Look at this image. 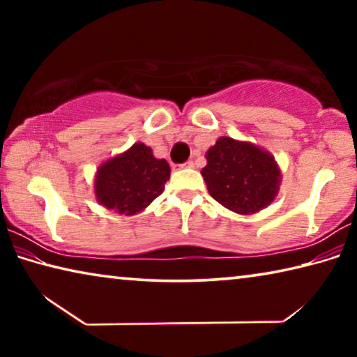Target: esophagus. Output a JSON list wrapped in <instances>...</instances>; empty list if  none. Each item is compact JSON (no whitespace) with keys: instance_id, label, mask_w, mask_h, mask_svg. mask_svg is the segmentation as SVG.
<instances>
[{"instance_id":"1","label":"esophagus","mask_w":357,"mask_h":357,"mask_svg":"<svg viewBox=\"0 0 357 357\" xmlns=\"http://www.w3.org/2000/svg\"><path fill=\"white\" fill-rule=\"evenodd\" d=\"M183 167L184 168H193V167H195V164H193V160H189V162H185V164H183Z\"/></svg>"}]
</instances>
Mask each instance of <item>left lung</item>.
<instances>
[{
  "label": "left lung",
  "mask_w": 357,
  "mask_h": 357,
  "mask_svg": "<svg viewBox=\"0 0 357 357\" xmlns=\"http://www.w3.org/2000/svg\"><path fill=\"white\" fill-rule=\"evenodd\" d=\"M202 170L215 202L238 214L258 213L274 202L280 170L274 157L252 143L222 137L206 153Z\"/></svg>",
  "instance_id": "8db88e82"
}]
</instances>
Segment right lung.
Instances as JSON below:
<instances>
[{"instance_id": "right-lung-1", "label": "right lung", "mask_w": 357, "mask_h": 357, "mask_svg": "<svg viewBox=\"0 0 357 357\" xmlns=\"http://www.w3.org/2000/svg\"><path fill=\"white\" fill-rule=\"evenodd\" d=\"M168 179V162L155 159L146 144L135 143L124 154L99 168L94 192L105 208L132 215L155 200L164 192Z\"/></svg>"}]
</instances>
